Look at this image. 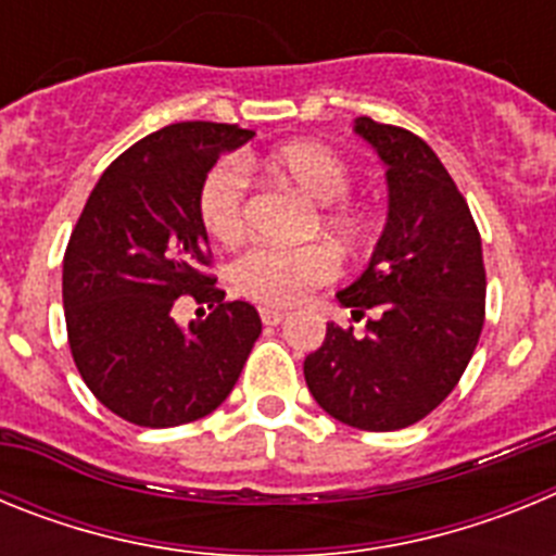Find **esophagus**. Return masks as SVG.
Here are the masks:
<instances>
[{
	"instance_id": "esophagus-1",
	"label": "esophagus",
	"mask_w": 556,
	"mask_h": 556,
	"mask_svg": "<svg viewBox=\"0 0 556 556\" xmlns=\"http://www.w3.org/2000/svg\"><path fill=\"white\" fill-rule=\"evenodd\" d=\"M283 320H287V312H281V308H262L264 326H281Z\"/></svg>"
}]
</instances>
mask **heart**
I'll return each mask as SVG.
<instances>
[{
  "label": "heart",
  "instance_id": "b5f03b06",
  "mask_svg": "<svg viewBox=\"0 0 556 556\" xmlns=\"http://www.w3.org/2000/svg\"><path fill=\"white\" fill-rule=\"evenodd\" d=\"M262 169L298 189L306 200L323 205L317 223L337 242H362L365 214L345 203L351 191V169L337 152L317 141H292L262 159ZM248 178L239 161H223L205 175L200 189V219L211 239L233 244L248 223ZM337 255L326 244L306 248H253L239 255L230 269L236 292L262 306H292L312 289L337 278Z\"/></svg>",
  "mask_w": 556,
  "mask_h": 556
}]
</instances>
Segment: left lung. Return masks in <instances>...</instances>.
Returning a JSON list of instances; mask_svg holds the SVG:
<instances>
[{"mask_svg": "<svg viewBox=\"0 0 556 556\" xmlns=\"http://www.w3.org/2000/svg\"><path fill=\"white\" fill-rule=\"evenodd\" d=\"M387 164V225L370 264L337 301L365 333L328 323L303 362L308 392L339 424L395 431L443 404L484 326L481 236L454 178L415 132L358 116Z\"/></svg>", "mask_w": 556, "mask_h": 556, "instance_id": "obj_1", "label": "left lung"}]
</instances>
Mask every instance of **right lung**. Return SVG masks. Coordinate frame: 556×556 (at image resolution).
I'll use <instances>...</instances> for the list:
<instances>
[{
	"label": "right lung",
	"mask_w": 556,
	"mask_h": 556,
	"mask_svg": "<svg viewBox=\"0 0 556 556\" xmlns=\"http://www.w3.org/2000/svg\"><path fill=\"white\" fill-rule=\"evenodd\" d=\"M253 130L178 122L136 141L102 172L63 255L68 348L86 387L122 420L169 429L211 415L230 395L262 320L225 303L205 267L200 189L223 152ZM189 293L212 314L180 329L170 308Z\"/></svg>",
	"instance_id": "obj_1"
}]
</instances>
